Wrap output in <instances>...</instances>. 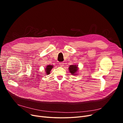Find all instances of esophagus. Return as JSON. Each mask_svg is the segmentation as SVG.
Segmentation results:
<instances>
[{"label":"esophagus","instance_id":"34e87169","mask_svg":"<svg viewBox=\"0 0 123 123\" xmlns=\"http://www.w3.org/2000/svg\"><path fill=\"white\" fill-rule=\"evenodd\" d=\"M64 62H60L59 63V65H60V66H63V65H64Z\"/></svg>","mask_w":123,"mask_h":123}]
</instances>
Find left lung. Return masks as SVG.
<instances>
[{"label":"left lung","instance_id":"obj_1","mask_svg":"<svg viewBox=\"0 0 123 123\" xmlns=\"http://www.w3.org/2000/svg\"><path fill=\"white\" fill-rule=\"evenodd\" d=\"M69 71L72 74H75L77 71L78 70V67L76 65H70L69 68Z\"/></svg>","mask_w":123,"mask_h":123}]
</instances>
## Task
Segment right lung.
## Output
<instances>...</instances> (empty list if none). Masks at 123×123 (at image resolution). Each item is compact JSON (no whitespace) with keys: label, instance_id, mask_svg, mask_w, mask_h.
<instances>
[{"label":"right lung","instance_id":"right-lung-1","mask_svg":"<svg viewBox=\"0 0 123 123\" xmlns=\"http://www.w3.org/2000/svg\"><path fill=\"white\" fill-rule=\"evenodd\" d=\"M53 66H52V65H48V66L46 67V68H45V69H46V74H47V75L50 74V71L51 70L52 68H53Z\"/></svg>","mask_w":123,"mask_h":123}]
</instances>
